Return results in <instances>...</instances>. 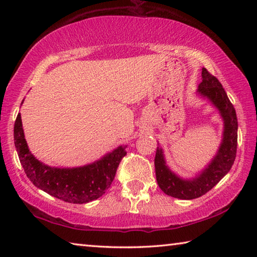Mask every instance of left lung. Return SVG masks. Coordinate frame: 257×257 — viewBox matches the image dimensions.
<instances>
[{"instance_id": "8db88e82", "label": "left lung", "mask_w": 257, "mask_h": 257, "mask_svg": "<svg viewBox=\"0 0 257 257\" xmlns=\"http://www.w3.org/2000/svg\"><path fill=\"white\" fill-rule=\"evenodd\" d=\"M197 93L206 97L219 110L223 119V138L211 163L193 179H182L168 168L161 147L156 149L154 159L158 185L164 194L180 199H194L210 191L230 171L236 159L238 121L236 110L230 102L221 82L205 68L202 69V82Z\"/></svg>"}]
</instances>
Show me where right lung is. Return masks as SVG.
<instances>
[{"label": "right lung", "mask_w": 257, "mask_h": 257, "mask_svg": "<svg viewBox=\"0 0 257 257\" xmlns=\"http://www.w3.org/2000/svg\"><path fill=\"white\" fill-rule=\"evenodd\" d=\"M14 135L20 163L29 180L52 196L73 204H85L101 197L111 186L121 160L127 154L125 146H119L92 164L52 168L40 162L29 151L20 113L16 119Z\"/></svg>", "instance_id": "add662e5"}]
</instances>
